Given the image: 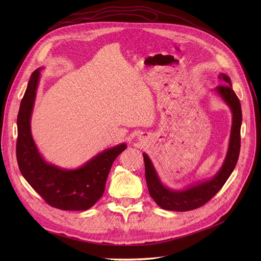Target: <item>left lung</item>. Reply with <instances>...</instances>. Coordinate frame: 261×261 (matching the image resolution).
<instances>
[{"mask_svg": "<svg viewBox=\"0 0 261 261\" xmlns=\"http://www.w3.org/2000/svg\"><path fill=\"white\" fill-rule=\"evenodd\" d=\"M218 79L222 85L216 87L215 91L221 96L232 113V125L228 150L223 165L213 179L198 183L184 190H172L164 186L160 181L158 173L149 156L144 153L146 182L149 194L160 207L166 211L187 212L203 206L207 203L225 184L232 170L235 169L240 152V129L242 122V112L239 98L231 88L230 78L225 74H220Z\"/></svg>", "mask_w": 261, "mask_h": 261, "instance_id": "1", "label": "left lung"}]
</instances>
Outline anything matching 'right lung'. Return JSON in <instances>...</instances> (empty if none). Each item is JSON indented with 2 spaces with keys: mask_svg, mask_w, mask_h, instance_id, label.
<instances>
[{
  "mask_svg": "<svg viewBox=\"0 0 261 261\" xmlns=\"http://www.w3.org/2000/svg\"><path fill=\"white\" fill-rule=\"evenodd\" d=\"M41 70L38 68L32 74L18 113L19 169L24 179L50 206L62 211H87L102 196L112 164L127 145L120 144L103 150L77 169H63L46 163L39 153L31 131Z\"/></svg>",
  "mask_w": 261,
  "mask_h": 261,
  "instance_id": "right-lung-1",
  "label": "right lung"
}]
</instances>
